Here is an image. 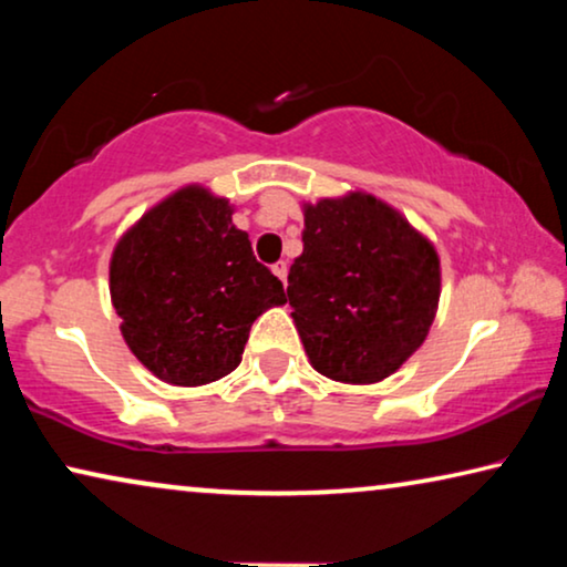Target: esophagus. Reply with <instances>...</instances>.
Wrapping results in <instances>:
<instances>
[{"label": "esophagus", "instance_id": "34e87169", "mask_svg": "<svg viewBox=\"0 0 567 567\" xmlns=\"http://www.w3.org/2000/svg\"><path fill=\"white\" fill-rule=\"evenodd\" d=\"M274 274H276L278 278H281V281L286 284V276H289V266H286L284 260H281V262H276V266H274Z\"/></svg>", "mask_w": 567, "mask_h": 567}]
</instances>
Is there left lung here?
<instances>
[{
	"mask_svg": "<svg viewBox=\"0 0 567 567\" xmlns=\"http://www.w3.org/2000/svg\"><path fill=\"white\" fill-rule=\"evenodd\" d=\"M301 212L305 250L286 293L307 359L332 382H382L429 338L441 297L436 247L367 190Z\"/></svg>",
	"mask_w": 567,
	"mask_h": 567,
	"instance_id": "left-lung-1",
	"label": "left lung"
}]
</instances>
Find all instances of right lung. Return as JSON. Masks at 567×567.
Returning a JSON list of instances; mask_svg holds the SVG:
<instances>
[{
	"label": "right lung",
	"mask_w": 567,
	"mask_h": 567,
	"mask_svg": "<svg viewBox=\"0 0 567 567\" xmlns=\"http://www.w3.org/2000/svg\"><path fill=\"white\" fill-rule=\"evenodd\" d=\"M235 206L183 185L123 231L111 255V301L131 353L162 382L200 386L243 361L252 322L286 305L255 260Z\"/></svg>",
	"instance_id": "add662e5"
}]
</instances>
